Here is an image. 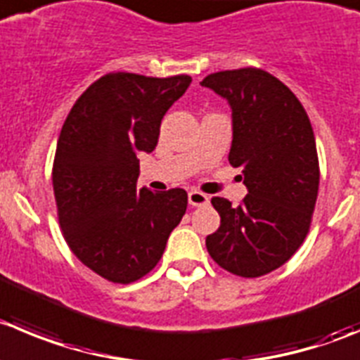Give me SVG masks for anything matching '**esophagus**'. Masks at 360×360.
<instances>
[{
  "instance_id": "34e87169",
  "label": "esophagus",
  "mask_w": 360,
  "mask_h": 360,
  "mask_svg": "<svg viewBox=\"0 0 360 360\" xmlns=\"http://www.w3.org/2000/svg\"><path fill=\"white\" fill-rule=\"evenodd\" d=\"M189 205L191 207H205L208 205V196L207 194L200 193V191H191L189 193Z\"/></svg>"
}]
</instances>
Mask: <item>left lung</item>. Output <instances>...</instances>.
<instances>
[{
    "mask_svg": "<svg viewBox=\"0 0 360 360\" xmlns=\"http://www.w3.org/2000/svg\"><path fill=\"white\" fill-rule=\"evenodd\" d=\"M231 108L228 160L242 167L249 194L238 207L212 198L221 226L207 237L208 255L240 277L285 265L309 231L320 184L313 127L299 98L259 68L215 72L201 81Z\"/></svg>",
    "mask_w": 360,
    "mask_h": 360,
    "instance_id": "8db88e82",
    "label": "left lung"
}]
</instances>
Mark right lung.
I'll list each match as a JSON object with an SVG mask.
<instances>
[{
    "mask_svg": "<svg viewBox=\"0 0 360 360\" xmlns=\"http://www.w3.org/2000/svg\"><path fill=\"white\" fill-rule=\"evenodd\" d=\"M191 81L105 74L61 127L53 166L61 231L72 252L112 283L148 274L186 214L184 189L138 191V153L155 150L164 115Z\"/></svg>",
    "mask_w": 360,
    "mask_h": 360,
    "instance_id": "add662e5",
    "label": "right lung"
}]
</instances>
